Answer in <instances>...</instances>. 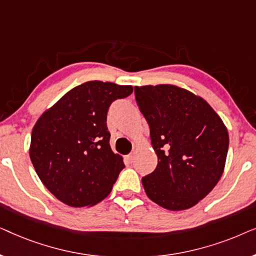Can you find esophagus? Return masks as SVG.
I'll list each match as a JSON object with an SVG mask.
<instances>
[{
  "instance_id": "34e87169",
  "label": "esophagus",
  "mask_w": 256,
  "mask_h": 256,
  "mask_svg": "<svg viewBox=\"0 0 256 256\" xmlns=\"http://www.w3.org/2000/svg\"><path fill=\"white\" fill-rule=\"evenodd\" d=\"M134 157H135V152H130V154H129V155L127 156V158H128L129 162H132V160H134Z\"/></svg>"
}]
</instances>
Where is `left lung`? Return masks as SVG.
Segmentation results:
<instances>
[{
	"label": "left lung",
	"mask_w": 256,
	"mask_h": 256,
	"mask_svg": "<svg viewBox=\"0 0 256 256\" xmlns=\"http://www.w3.org/2000/svg\"><path fill=\"white\" fill-rule=\"evenodd\" d=\"M135 98L158 158L156 169L142 178L146 196L170 211L192 208L225 169L226 126L202 98L178 86H135Z\"/></svg>",
	"instance_id": "1"
}]
</instances>
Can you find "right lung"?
I'll list each match as a JSON object with an SVG mask.
<instances>
[{"instance_id":"right-lung-1","label":"right lung","mask_w":256,"mask_h":256,"mask_svg":"<svg viewBox=\"0 0 256 256\" xmlns=\"http://www.w3.org/2000/svg\"><path fill=\"white\" fill-rule=\"evenodd\" d=\"M132 86L99 80L68 90L40 115L32 129L30 160L56 198L72 206H93L110 194L124 158L112 152L107 112Z\"/></svg>"}]
</instances>
